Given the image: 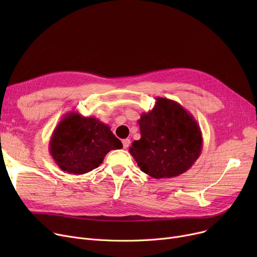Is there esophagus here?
<instances>
[{"label": "esophagus", "instance_id": "esophagus-1", "mask_svg": "<svg viewBox=\"0 0 257 257\" xmlns=\"http://www.w3.org/2000/svg\"><path fill=\"white\" fill-rule=\"evenodd\" d=\"M123 148L124 149H127V148L129 147V145H130V140H128V139H126V140H123Z\"/></svg>", "mask_w": 257, "mask_h": 257}]
</instances>
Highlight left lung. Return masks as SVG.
<instances>
[{"mask_svg":"<svg viewBox=\"0 0 257 257\" xmlns=\"http://www.w3.org/2000/svg\"><path fill=\"white\" fill-rule=\"evenodd\" d=\"M141 140L129 152L141 171L155 179L173 178L190 170L199 158L203 139L197 120L176 101L156 98L152 110L138 120Z\"/></svg>","mask_w":257,"mask_h":257,"instance_id":"left-lung-1","label":"left lung"}]
</instances>
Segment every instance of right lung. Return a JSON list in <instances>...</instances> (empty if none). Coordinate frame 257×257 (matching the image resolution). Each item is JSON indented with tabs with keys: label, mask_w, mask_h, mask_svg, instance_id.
I'll list each match as a JSON object with an SVG mask.
<instances>
[{
	"label": "right lung",
	"mask_w": 257,
	"mask_h": 257,
	"mask_svg": "<svg viewBox=\"0 0 257 257\" xmlns=\"http://www.w3.org/2000/svg\"><path fill=\"white\" fill-rule=\"evenodd\" d=\"M110 127L99 118L78 112L66 113L54 129L49 143L50 154L63 171L83 175L98 168L105 155L121 149Z\"/></svg>",
	"instance_id": "obj_1"
}]
</instances>
